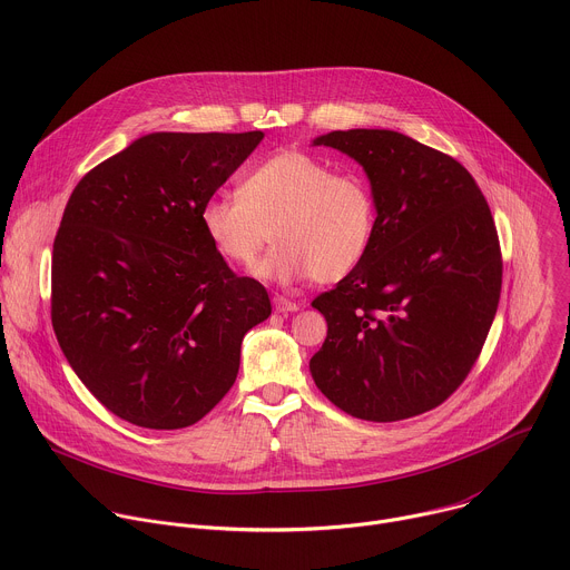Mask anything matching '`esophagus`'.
<instances>
[{"instance_id": "esophagus-1", "label": "esophagus", "mask_w": 570, "mask_h": 570, "mask_svg": "<svg viewBox=\"0 0 570 570\" xmlns=\"http://www.w3.org/2000/svg\"><path fill=\"white\" fill-rule=\"evenodd\" d=\"M273 308H275V313H295V311H299V304L284 297V295H275L273 297Z\"/></svg>"}]
</instances>
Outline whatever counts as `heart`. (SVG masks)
I'll return each mask as SVG.
<instances>
[{
    "label": "heart",
    "instance_id": "1",
    "mask_svg": "<svg viewBox=\"0 0 570 570\" xmlns=\"http://www.w3.org/2000/svg\"><path fill=\"white\" fill-rule=\"evenodd\" d=\"M198 218L212 248L229 264L253 266L273 234L277 246L257 266L259 277L332 284L365 259L376 203L361 176L334 174L302 150H279L240 178L238 194L209 196Z\"/></svg>",
    "mask_w": 570,
    "mask_h": 570
}]
</instances>
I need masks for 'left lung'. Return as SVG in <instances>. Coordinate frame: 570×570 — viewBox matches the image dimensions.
<instances>
[{"label": "left lung", "mask_w": 570, "mask_h": 570, "mask_svg": "<svg viewBox=\"0 0 570 570\" xmlns=\"http://www.w3.org/2000/svg\"><path fill=\"white\" fill-rule=\"evenodd\" d=\"M313 146L363 167L376 229L361 266L311 304L327 320L311 376L352 417L422 415L466 379L499 308L490 205L460 161L403 132L334 130Z\"/></svg>", "instance_id": "obj_1"}]
</instances>
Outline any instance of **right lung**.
<instances>
[{"label":"right lung","mask_w":570,"mask_h":570,"mask_svg":"<svg viewBox=\"0 0 570 570\" xmlns=\"http://www.w3.org/2000/svg\"><path fill=\"white\" fill-rule=\"evenodd\" d=\"M264 139L150 132L71 191L51 259V322L76 376L117 417L153 431L203 420L238 374L240 343L271 315L236 277L200 207Z\"/></svg>","instance_id":"add662e5"}]
</instances>
